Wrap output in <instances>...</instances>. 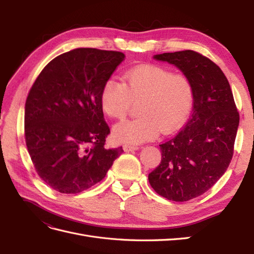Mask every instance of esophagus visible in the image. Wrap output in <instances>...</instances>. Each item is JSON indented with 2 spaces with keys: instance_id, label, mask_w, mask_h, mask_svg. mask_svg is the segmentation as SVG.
Segmentation results:
<instances>
[{
  "instance_id": "34e87169",
  "label": "esophagus",
  "mask_w": 254,
  "mask_h": 254,
  "mask_svg": "<svg viewBox=\"0 0 254 254\" xmlns=\"http://www.w3.org/2000/svg\"><path fill=\"white\" fill-rule=\"evenodd\" d=\"M123 149H124L125 151H134V150L139 149V147L134 145H124L123 146Z\"/></svg>"
}]
</instances>
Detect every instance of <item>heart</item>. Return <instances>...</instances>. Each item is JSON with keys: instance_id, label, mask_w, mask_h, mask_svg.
<instances>
[{"instance_id": "b5f03b06", "label": "heart", "mask_w": 254, "mask_h": 254, "mask_svg": "<svg viewBox=\"0 0 254 254\" xmlns=\"http://www.w3.org/2000/svg\"><path fill=\"white\" fill-rule=\"evenodd\" d=\"M125 82L107 79L101 94L102 109L111 119H124L132 102H139L140 118L113 128L114 139L141 144L160 132H171L189 115L194 99L191 81L186 74L158 64H142L125 73Z\"/></svg>"}]
</instances>
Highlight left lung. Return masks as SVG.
<instances>
[{
	"label": "left lung",
	"mask_w": 254,
	"mask_h": 254,
	"mask_svg": "<svg viewBox=\"0 0 254 254\" xmlns=\"http://www.w3.org/2000/svg\"><path fill=\"white\" fill-rule=\"evenodd\" d=\"M193 84V113L184 128L159 145L160 165L148 175L151 188L168 200L188 201L216 183L231 162L240 114L220 67L194 51L158 54Z\"/></svg>",
	"instance_id": "obj_1"
}]
</instances>
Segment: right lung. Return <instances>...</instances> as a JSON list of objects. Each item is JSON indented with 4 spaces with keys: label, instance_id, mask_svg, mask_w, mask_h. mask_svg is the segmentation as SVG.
<instances>
[{
    "label": "right lung",
    "instance_id": "1",
    "mask_svg": "<svg viewBox=\"0 0 254 254\" xmlns=\"http://www.w3.org/2000/svg\"><path fill=\"white\" fill-rule=\"evenodd\" d=\"M124 58L97 49L66 52L48 64L29 91L27 150L40 178L59 193L93 187L124 151L105 148L110 129L101 105L104 83Z\"/></svg>",
    "mask_w": 254,
    "mask_h": 254
}]
</instances>
